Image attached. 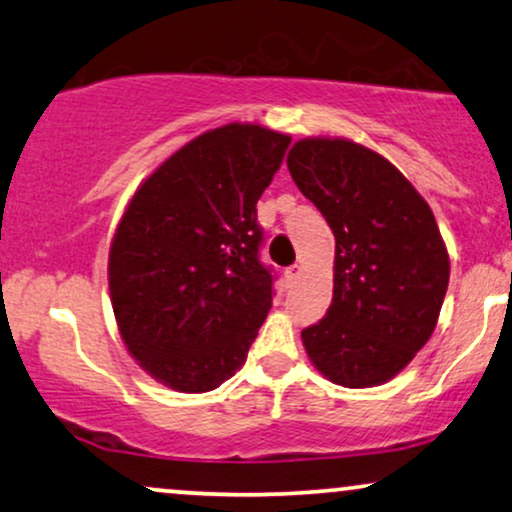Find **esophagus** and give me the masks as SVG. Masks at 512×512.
Segmentation results:
<instances>
[{"mask_svg": "<svg viewBox=\"0 0 512 512\" xmlns=\"http://www.w3.org/2000/svg\"><path fill=\"white\" fill-rule=\"evenodd\" d=\"M300 271H302L300 264H293V267H288L286 271H283V276H286L288 286H293V283L297 281V276H300Z\"/></svg>", "mask_w": 512, "mask_h": 512, "instance_id": "obj_1", "label": "esophagus"}]
</instances>
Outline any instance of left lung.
Wrapping results in <instances>:
<instances>
[{"label":"left lung","mask_w":512,"mask_h":512,"mask_svg":"<svg viewBox=\"0 0 512 512\" xmlns=\"http://www.w3.org/2000/svg\"><path fill=\"white\" fill-rule=\"evenodd\" d=\"M288 170L335 236L333 302L302 331L304 349L335 385H383L437 326L449 255L435 215L390 160L354 141L300 139Z\"/></svg>","instance_id":"left-lung-1"}]
</instances>
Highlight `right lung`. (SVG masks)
<instances>
[{"label":"right lung","instance_id":"add662e5","mask_svg":"<svg viewBox=\"0 0 512 512\" xmlns=\"http://www.w3.org/2000/svg\"><path fill=\"white\" fill-rule=\"evenodd\" d=\"M288 134L231 125L200 134L139 186L108 255L122 340L177 392H210L243 366L267 319L274 274L260 262L257 200Z\"/></svg>","mask_w":512,"mask_h":512}]
</instances>
